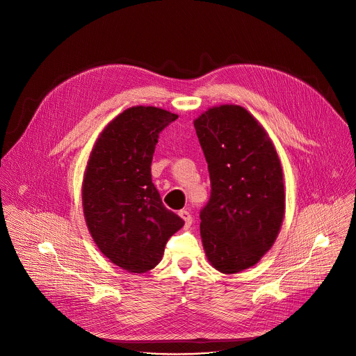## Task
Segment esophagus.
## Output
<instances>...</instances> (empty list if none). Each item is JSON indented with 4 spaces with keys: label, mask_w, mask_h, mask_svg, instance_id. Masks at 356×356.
I'll return each mask as SVG.
<instances>
[{
    "label": "esophagus",
    "mask_w": 356,
    "mask_h": 356,
    "mask_svg": "<svg viewBox=\"0 0 356 356\" xmlns=\"http://www.w3.org/2000/svg\"><path fill=\"white\" fill-rule=\"evenodd\" d=\"M179 216L183 218V221H184V227H186V228H190L191 221H193V218H191L190 213H188V211H186V210H181V211H179Z\"/></svg>",
    "instance_id": "1"
}]
</instances>
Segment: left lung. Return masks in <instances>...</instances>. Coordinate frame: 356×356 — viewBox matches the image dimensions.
<instances>
[{"instance_id": "8db88e82", "label": "left lung", "mask_w": 356, "mask_h": 356, "mask_svg": "<svg viewBox=\"0 0 356 356\" xmlns=\"http://www.w3.org/2000/svg\"><path fill=\"white\" fill-rule=\"evenodd\" d=\"M194 128L211 180L200 213L202 246L214 269L235 275L257 265L280 232L286 210L280 159L265 128L241 106L211 107Z\"/></svg>"}]
</instances>
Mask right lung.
<instances>
[{
  "label": "right lung",
  "instance_id": "add662e5",
  "mask_svg": "<svg viewBox=\"0 0 356 356\" xmlns=\"http://www.w3.org/2000/svg\"><path fill=\"white\" fill-rule=\"evenodd\" d=\"M179 115L158 107L127 108L99 132L87 161L81 202L87 228L106 258L129 273L154 269L184 221L152 183L161 131Z\"/></svg>",
  "mask_w": 356,
  "mask_h": 356
}]
</instances>
